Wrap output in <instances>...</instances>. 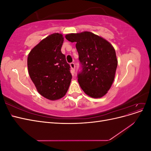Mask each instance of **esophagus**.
Here are the masks:
<instances>
[{"instance_id": "obj_1", "label": "esophagus", "mask_w": 151, "mask_h": 151, "mask_svg": "<svg viewBox=\"0 0 151 151\" xmlns=\"http://www.w3.org/2000/svg\"><path fill=\"white\" fill-rule=\"evenodd\" d=\"M70 68H71V69H72V71L74 72V70H75V64H74V63H71L70 64Z\"/></svg>"}]
</instances>
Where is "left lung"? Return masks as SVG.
<instances>
[{"mask_svg": "<svg viewBox=\"0 0 151 151\" xmlns=\"http://www.w3.org/2000/svg\"><path fill=\"white\" fill-rule=\"evenodd\" d=\"M65 38L76 43L83 68L77 76L81 89L91 98L103 97L115 77L118 60L115 48L107 40L89 31L67 34Z\"/></svg>", "mask_w": 151, "mask_h": 151, "instance_id": "obj_1", "label": "left lung"}]
</instances>
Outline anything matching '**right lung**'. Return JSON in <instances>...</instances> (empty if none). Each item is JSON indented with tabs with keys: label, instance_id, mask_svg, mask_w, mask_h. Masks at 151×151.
Masks as SVG:
<instances>
[{
	"label": "right lung",
	"instance_id": "obj_1",
	"mask_svg": "<svg viewBox=\"0 0 151 151\" xmlns=\"http://www.w3.org/2000/svg\"><path fill=\"white\" fill-rule=\"evenodd\" d=\"M63 35L48 36L31 50L28 57V73L38 92L52 101L67 93L72 79L70 65L61 52Z\"/></svg>",
	"mask_w": 151,
	"mask_h": 151
}]
</instances>
